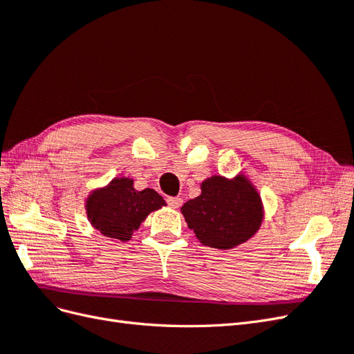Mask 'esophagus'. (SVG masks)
<instances>
[{"instance_id":"obj_1","label":"esophagus","mask_w":354,"mask_h":354,"mask_svg":"<svg viewBox=\"0 0 354 354\" xmlns=\"http://www.w3.org/2000/svg\"><path fill=\"white\" fill-rule=\"evenodd\" d=\"M167 202L171 208H180L181 203H183V199H181L180 196H169V198H167Z\"/></svg>"}]
</instances>
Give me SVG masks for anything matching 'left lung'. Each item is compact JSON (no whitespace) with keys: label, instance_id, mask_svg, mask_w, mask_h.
<instances>
[{"label":"left lung","instance_id":"8db88e82","mask_svg":"<svg viewBox=\"0 0 354 354\" xmlns=\"http://www.w3.org/2000/svg\"><path fill=\"white\" fill-rule=\"evenodd\" d=\"M181 214L202 245L230 250L252 238L264 211L255 186L242 174L229 180L212 176L202 181L201 195L187 201Z\"/></svg>","mask_w":354,"mask_h":354}]
</instances>
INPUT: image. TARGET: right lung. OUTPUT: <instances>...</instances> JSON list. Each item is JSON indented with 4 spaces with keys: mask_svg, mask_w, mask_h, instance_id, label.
Masks as SVG:
<instances>
[{
    "mask_svg": "<svg viewBox=\"0 0 354 354\" xmlns=\"http://www.w3.org/2000/svg\"><path fill=\"white\" fill-rule=\"evenodd\" d=\"M134 180L115 177L108 186L95 189L85 201L88 221L103 236L130 241L152 211L167 205L153 189L136 190Z\"/></svg>",
    "mask_w": 354,
    "mask_h": 354,
    "instance_id": "right-lung-1",
    "label": "right lung"
}]
</instances>
